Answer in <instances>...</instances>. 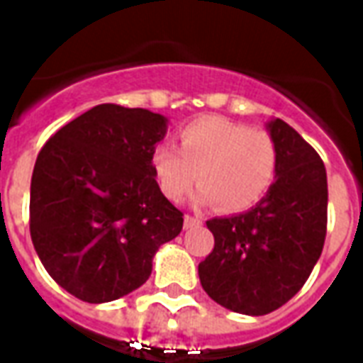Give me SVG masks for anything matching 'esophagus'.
Segmentation results:
<instances>
[{"label":"esophagus","mask_w":363,"mask_h":363,"mask_svg":"<svg viewBox=\"0 0 363 363\" xmlns=\"http://www.w3.org/2000/svg\"><path fill=\"white\" fill-rule=\"evenodd\" d=\"M198 225H202V220L200 218H194V216H184V229H190V228H198Z\"/></svg>","instance_id":"34e87169"}]
</instances>
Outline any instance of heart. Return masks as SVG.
<instances>
[{"instance_id":"heart-1","label":"heart","mask_w":363,"mask_h":363,"mask_svg":"<svg viewBox=\"0 0 363 363\" xmlns=\"http://www.w3.org/2000/svg\"><path fill=\"white\" fill-rule=\"evenodd\" d=\"M179 150L161 143L151 153V171L169 200L186 196L198 179L196 204H216L237 213L267 196L278 173V145L264 130L204 116L179 130Z\"/></svg>"}]
</instances>
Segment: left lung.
<instances>
[{"instance_id":"8db88e82","label":"left lung","mask_w":363,"mask_h":363,"mask_svg":"<svg viewBox=\"0 0 363 363\" xmlns=\"http://www.w3.org/2000/svg\"><path fill=\"white\" fill-rule=\"evenodd\" d=\"M267 130L278 145L276 181L249 212L206 221L216 245L198 264L216 303L252 317L303 288L327 235V171L319 153L284 120L272 118Z\"/></svg>"}]
</instances>
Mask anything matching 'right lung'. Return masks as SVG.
Instances as JSON below:
<instances>
[{
    "instance_id": "1",
    "label": "right lung",
    "mask_w": 363,
    "mask_h": 363,
    "mask_svg": "<svg viewBox=\"0 0 363 363\" xmlns=\"http://www.w3.org/2000/svg\"><path fill=\"white\" fill-rule=\"evenodd\" d=\"M167 124L147 108L96 104L36 157L30 239L46 272L82 301L106 303L140 288L159 247L181 233L182 212L151 171Z\"/></svg>"
}]
</instances>
